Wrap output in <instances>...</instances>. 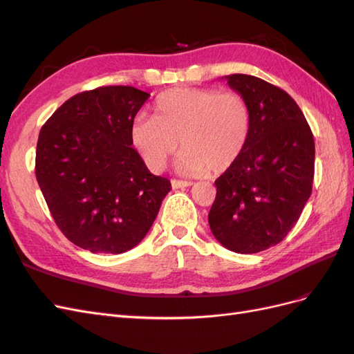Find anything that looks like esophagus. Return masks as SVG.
<instances>
[{
  "instance_id": "34e87169",
  "label": "esophagus",
  "mask_w": 354,
  "mask_h": 354,
  "mask_svg": "<svg viewBox=\"0 0 354 354\" xmlns=\"http://www.w3.org/2000/svg\"><path fill=\"white\" fill-rule=\"evenodd\" d=\"M194 183H190V181H183V180H171V186H173V189H183V187H189Z\"/></svg>"
}]
</instances>
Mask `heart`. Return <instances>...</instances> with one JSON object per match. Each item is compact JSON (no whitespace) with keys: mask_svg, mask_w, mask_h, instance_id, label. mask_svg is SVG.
<instances>
[{"mask_svg":"<svg viewBox=\"0 0 354 354\" xmlns=\"http://www.w3.org/2000/svg\"><path fill=\"white\" fill-rule=\"evenodd\" d=\"M251 128V108L241 93L178 87L158 95L153 116L136 118L130 140L152 171H162L181 145V173L221 174L243 153Z\"/></svg>","mask_w":354,"mask_h":354,"instance_id":"heart-1","label":"heart"}]
</instances>
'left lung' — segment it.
<instances>
[{
	"instance_id": "left-lung-1",
	"label": "left lung",
	"mask_w": 354,
	"mask_h": 354,
	"mask_svg": "<svg viewBox=\"0 0 354 354\" xmlns=\"http://www.w3.org/2000/svg\"><path fill=\"white\" fill-rule=\"evenodd\" d=\"M226 80L248 102L252 128L241 158L216 180L208 223L224 248L255 254L283 241L301 216L312 195L315 138L282 88L252 75Z\"/></svg>"
}]
</instances>
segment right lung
Wrapping results in <instances>:
<instances>
[{
    "label": "right lung",
    "instance_id": "right-lung-1",
    "mask_svg": "<svg viewBox=\"0 0 354 354\" xmlns=\"http://www.w3.org/2000/svg\"><path fill=\"white\" fill-rule=\"evenodd\" d=\"M149 95L127 85L84 91L41 128L37 181L57 227L82 250L134 248L171 190L131 147L130 128Z\"/></svg>",
    "mask_w": 354,
    "mask_h": 354
}]
</instances>
